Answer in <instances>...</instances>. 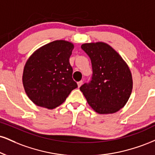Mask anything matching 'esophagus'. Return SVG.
Segmentation results:
<instances>
[{"label":"esophagus","instance_id":"obj_1","mask_svg":"<svg viewBox=\"0 0 155 155\" xmlns=\"http://www.w3.org/2000/svg\"><path fill=\"white\" fill-rule=\"evenodd\" d=\"M77 84H78V87H80L81 85L83 84V81H79V82H77Z\"/></svg>","mask_w":155,"mask_h":155}]
</instances>
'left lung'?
Returning <instances> with one entry per match:
<instances>
[{"instance_id":"left-lung-1","label":"left lung","mask_w":155,"mask_h":155,"mask_svg":"<svg viewBox=\"0 0 155 155\" xmlns=\"http://www.w3.org/2000/svg\"><path fill=\"white\" fill-rule=\"evenodd\" d=\"M90 58L92 77L80 87L90 107L99 114H111L124 107L131 96L133 80L127 63L105 42L81 45Z\"/></svg>"}]
</instances>
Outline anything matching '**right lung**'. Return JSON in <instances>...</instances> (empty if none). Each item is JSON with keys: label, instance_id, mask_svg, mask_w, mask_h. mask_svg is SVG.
I'll list each match as a JSON object with an SVG mask.
<instances>
[{"label": "right lung", "instance_id": "add662e5", "mask_svg": "<svg viewBox=\"0 0 155 155\" xmlns=\"http://www.w3.org/2000/svg\"><path fill=\"white\" fill-rule=\"evenodd\" d=\"M74 48L68 41L55 40L37 49L27 60L22 81L26 94L36 105L53 109L77 87L69 63Z\"/></svg>", "mask_w": 155, "mask_h": 155}]
</instances>
